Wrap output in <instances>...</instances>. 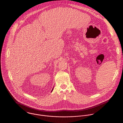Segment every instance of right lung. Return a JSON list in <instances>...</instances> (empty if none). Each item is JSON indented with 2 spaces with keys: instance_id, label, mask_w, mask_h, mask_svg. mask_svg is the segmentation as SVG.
<instances>
[{
  "instance_id": "1",
  "label": "right lung",
  "mask_w": 123,
  "mask_h": 123,
  "mask_svg": "<svg viewBox=\"0 0 123 123\" xmlns=\"http://www.w3.org/2000/svg\"><path fill=\"white\" fill-rule=\"evenodd\" d=\"M53 89H52V91H51V92H52V91H53Z\"/></svg>"
}]
</instances>
